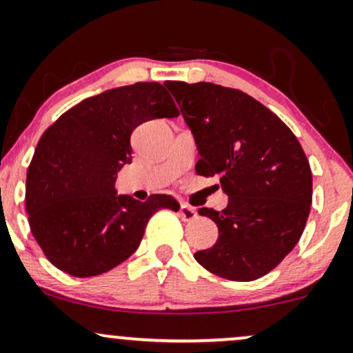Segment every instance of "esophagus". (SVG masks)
<instances>
[{
  "label": "esophagus",
  "mask_w": 353,
  "mask_h": 353,
  "mask_svg": "<svg viewBox=\"0 0 353 353\" xmlns=\"http://www.w3.org/2000/svg\"><path fill=\"white\" fill-rule=\"evenodd\" d=\"M179 213H181L182 220H184V221H192V220H195V218H197V210L189 207V205H185V203L181 205Z\"/></svg>",
  "instance_id": "obj_1"
}]
</instances>
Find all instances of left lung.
<instances>
[{
	"label": "left lung",
	"mask_w": 353,
	"mask_h": 353,
	"mask_svg": "<svg viewBox=\"0 0 353 353\" xmlns=\"http://www.w3.org/2000/svg\"><path fill=\"white\" fill-rule=\"evenodd\" d=\"M195 138L199 176L220 177L228 205L200 208L218 226L213 248L195 252L208 272L251 282L296 246L313 200V176L293 132L239 89L166 81Z\"/></svg>",
	"instance_id": "left-lung-1"
}]
</instances>
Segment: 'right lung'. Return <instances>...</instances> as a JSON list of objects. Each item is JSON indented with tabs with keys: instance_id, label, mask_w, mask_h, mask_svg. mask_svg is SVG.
Segmentation results:
<instances>
[{
	"instance_id": "add662e5",
	"label": "right lung",
	"mask_w": 353,
	"mask_h": 353,
	"mask_svg": "<svg viewBox=\"0 0 353 353\" xmlns=\"http://www.w3.org/2000/svg\"><path fill=\"white\" fill-rule=\"evenodd\" d=\"M179 115L159 83H135L88 97L40 138L26 179V210L35 241L57 269L94 276L127 261L158 210H179L171 195L146 202L117 195L132 163L130 135L151 119Z\"/></svg>"
}]
</instances>
